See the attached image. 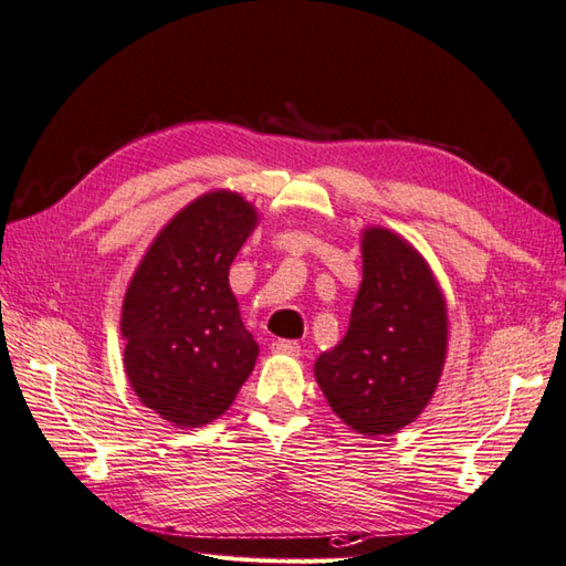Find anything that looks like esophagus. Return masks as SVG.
Returning <instances> with one entry per match:
<instances>
[{
	"label": "esophagus",
	"mask_w": 566,
	"mask_h": 566,
	"mask_svg": "<svg viewBox=\"0 0 566 566\" xmlns=\"http://www.w3.org/2000/svg\"><path fill=\"white\" fill-rule=\"evenodd\" d=\"M271 350L273 353H281V355H300V343L279 338V340L271 343Z\"/></svg>",
	"instance_id": "esophagus-1"
}]
</instances>
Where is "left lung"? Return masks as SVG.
Returning <instances> with one entry per match:
<instances>
[{
  "label": "left lung",
  "mask_w": 566,
  "mask_h": 566,
  "mask_svg": "<svg viewBox=\"0 0 566 566\" xmlns=\"http://www.w3.org/2000/svg\"><path fill=\"white\" fill-rule=\"evenodd\" d=\"M447 357V305L430 266L391 230L363 235V283L348 334L314 377L355 432L394 434L430 401Z\"/></svg>",
  "instance_id": "obj_1"
}]
</instances>
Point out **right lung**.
I'll return each mask as SVG.
<instances>
[{
  "label": "right lung",
  "instance_id": "obj_1",
  "mask_svg": "<svg viewBox=\"0 0 566 566\" xmlns=\"http://www.w3.org/2000/svg\"><path fill=\"white\" fill-rule=\"evenodd\" d=\"M254 226V206L232 191L191 201L148 247L124 295V369L142 403L168 422H213L252 375L259 346L228 271Z\"/></svg>",
  "mask_w": 566,
  "mask_h": 566
}]
</instances>
